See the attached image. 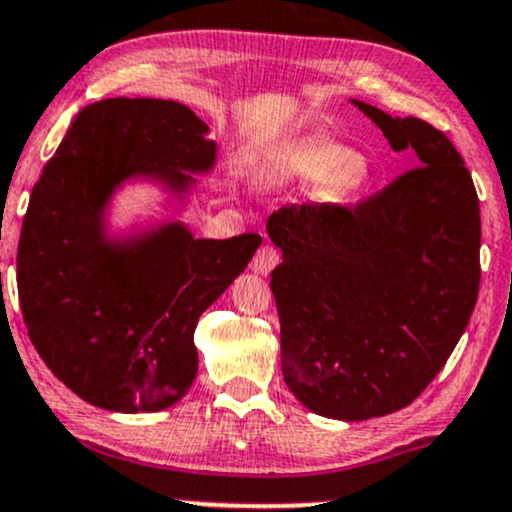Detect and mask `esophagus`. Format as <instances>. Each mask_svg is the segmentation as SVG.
<instances>
[{"instance_id": "obj_1", "label": "esophagus", "mask_w": 512, "mask_h": 512, "mask_svg": "<svg viewBox=\"0 0 512 512\" xmlns=\"http://www.w3.org/2000/svg\"><path fill=\"white\" fill-rule=\"evenodd\" d=\"M279 260H281V252L276 250L272 243H264L262 248L257 250L255 260H252V269H255L257 274L267 276L276 267V264H279Z\"/></svg>"}]
</instances>
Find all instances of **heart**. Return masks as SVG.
Returning <instances> with one entry per match:
<instances>
[{
  "label": "heart",
  "instance_id": "1",
  "mask_svg": "<svg viewBox=\"0 0 512 512\" xmlns=\"http://www.w3.org/2000/svg\"><path fill=\"white\" fill-rule=\"evenodd\" d=\"M283 169L295 181L312 183V186H322L338 178L346 186H357L362 181V169L355 152L334 140H312V143L298 145L288 155Z\"/></svg>",
  "mask_w": 512,
  "mask_h": 512
}]
</instances>
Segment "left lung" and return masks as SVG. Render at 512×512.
<instances>
[{
	"label": "left lung",
	"mask_w": 512,
	"mask_h": 512,
	"mask_svg": "<svg viewBox=\"0 0 512 512\" xmlns=\"http://www.w3.org/2000/svg\"><path fill=\"white\" fill-rule=\"evenodd\" d=\"M417 166L355 202L286 205L267 221L281 367L317 415L360 422L410 405L463 336L479 293L472 176L439 128L357 102Z\"/></svg>",
	"instance_id": "obj_1"
}]
</instances>
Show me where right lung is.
<instances>
[{
  "instance_id": "obj_1",
  "label": "right lung",
  "mask_w": 512,
  "mask_h": 512,
  "mask_svg": "<svg viewBox=\"0 0 512 512\" xmlns=\"http://www.w3.org/2000/svg\"><path fill=\"white\" fill-rule=\"evenodd\" d=\"M214 152L186 104L114 97L85 107L42 169L18 240V303L45 365L85 403L155 412L195 381L197 319L262 238H193L169 224L114 245L100 214L123 178L155 176L183 190V171H207Z\"/></svg>"
}]
</instances>
